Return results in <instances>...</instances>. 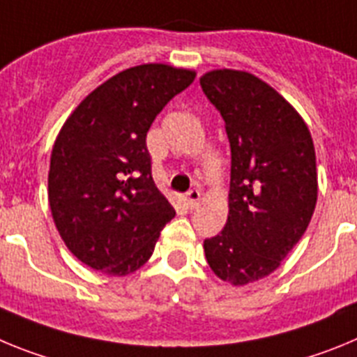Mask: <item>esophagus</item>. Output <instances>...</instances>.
<instances>
[{
  "mask_svg": "<svg viewBox=\"0 0 357 357\" xmlns=\"http://www.w3.org/2000/svg\"><path fill=\"white\" fill-rule=\"evenodd\" d=\"M185 202H188V206L191 207V209L198 207V204H200V191H198V189H191V191L185 195Z\"/></svg>",
  "mask_w": 357,
  "mask_h": 357,
  "instance_id": "obj_1",
  "label": "esophagus"
}]
</instances>
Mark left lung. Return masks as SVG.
Returning a JSON list of instances; mask_svg holds the SVG:
<instances>
[{"instance_id": "obj_1", "label": "left lung", "mask_w": 357, "mask_h": 357, "mask_svg": "<svg viewBox=\"0 0 357 357\" xmlns=\"http://www.w3.org/2000/svg\"><path fill=\"white\" fill-rule=\"evenodd\" d=\"M200 85L230 143L229 216L204 250L220 279L245 286L275 272L311 222L318 197L313 139L301 114L250 73L214 69Z\"/></svg>"}]
</instances>
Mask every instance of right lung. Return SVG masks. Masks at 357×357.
I'll return each mask as SVG.
<instances>
[{
  "instance_id": "right-lung-1",
  "label": "right lung",
  "mask_w": 357,
  "mask_h": 357,
  "mask_svg": "<svg viewBox=\"0 0 357 357\" xmlns=\"http://www.w3.org/2000/svg\"><path fill=\"white\" fill-rule=\"evenodd\" d=\"M197 73L143 64L118 73L66 119L52 150L48 200L62 241L107 275L139 270L175 216L151 178L146 134Z\"/></svg>"
}]
</instances>
